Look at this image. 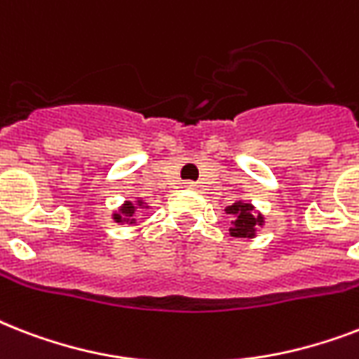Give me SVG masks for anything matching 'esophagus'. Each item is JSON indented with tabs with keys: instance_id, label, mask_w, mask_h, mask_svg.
<instances>
[{
	"instance_id": "esophagus-1",
	"label": "esophagus",
	"mask_w": 359,
	"mask_h": 359,
	"mask_svg": "<svg viewBox=\"0 0 359 359\" xmlns=\"http://www.w3.org/2000/svg\"><path fill=\"white\" fill-rule=\"evenodd\" d=\"M186 188H188V190H197V188H199V184H197V182H186Z\"/></svg>"
}]
</instances>
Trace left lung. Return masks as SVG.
<instances>
[{
	"mask_svg": "<svg viewBox=\"0 0 359 359\" xmlns=\"http://www.w3.org/2000/svg\"><path fill=\"white\" fill-rule=\"evenodd\" d=\"M225 212L231 216L229 233L235 238H255L257 229L264 225V216L251 203L242 199L229 205Z\"/></svg>",
	"mask_w": 359,
	"mask_h": 359,
	"instance_id": "obj_1",
	"label": "left lung"
}]
</instances>
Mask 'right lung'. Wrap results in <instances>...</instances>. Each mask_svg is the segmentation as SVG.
<instances>
[{
  "instance_id": "1",
  "label": "right lung",
  "mask_w": 359,
  "mask_h": 359,
  "mask_svg": "<svg viewBox=\"0 0 359 359\" xmlns=\"http://www.w3.org/2000/svg\"><path fill=\"white\" fill-rule=\"evenodd\" d=\"M147 208H149V203H147L143 197H135L134 201H128V199H126L117 210H114L111 219H114L115 224L121 225H140L137 224V214H140V210H147Z\"/></svg>"
}]
</instances>
